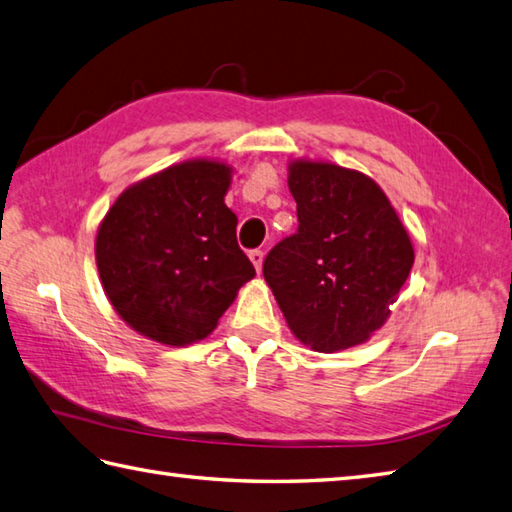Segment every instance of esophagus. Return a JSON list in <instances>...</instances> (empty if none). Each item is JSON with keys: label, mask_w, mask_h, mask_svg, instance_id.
<instances>
[{"label": "esophagus", "mask_w": 512, "mask_h": 512, "mask_svg": "<svg viewBox=\"0 0 512 512\" xmlns=\"http://www.w3.org/2000/svg\"><path fill=\"white\" fill-rule=\"evenodd\" d=\"M249 260H252L256 271L260 274V269H263V260H265V252L263 249H254V252H249Z\"/></svg>", "instance_id": "34e87169"}]
</instances>
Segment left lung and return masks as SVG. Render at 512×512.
I'll return each mask as SVG.
<instances>
[{
    "instance_id": "8db88e82",
    "label": "left lung",
    "mask_w": 512,
    "mask_h": 512,
    "mask_svg": "<svg viewBox=\"0 0 512 512\" xmlns=\"http://www.w3.org/2000/svg\"><path fill=\"white\" fill-rule=\"evenodd\" d=\"M287 172L298 232L267 254L263 276L305 347H356L387 322L413 243L371 176L311 159L289 161Z\"/></svg>"
}]
</instances>
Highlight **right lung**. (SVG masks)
<instances>
[{
	"instance_id": "right-lung-1",
	"label": "right lung",
	"mask_w": 512,
	"mask_h": 512,
	"mask_svg": "<svg viewBox=\"0 0 512 512\" xmlns=\"http://www.w3.org/2000/svg\"><path fill=\"white\" fill-rule=\"evenodd\" d=\"M232 165L192 159L130 185L103 216L95 258L125 325L168 347L210 336L256 276L225 205Z\"/></svg>"
}]
</instances>
